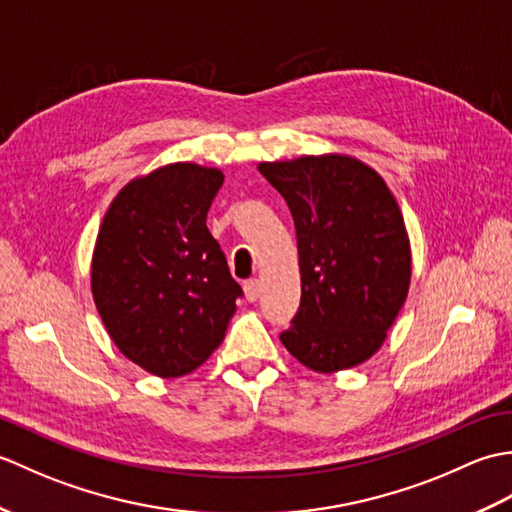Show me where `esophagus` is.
I'll return each mask as SVG.
<instances>
[{
  "label": "esophagus",
  "instance_id": "obj_1",
  "mask_svg": "<svg viewBox=\"0 0 512 512\" xmlns=\"http://www.w3.org/2000/svg\"><path fill=\"white\" fill-rule=\"evenodd\" d=\"M259 292H262V284H259L257 279H250L244 284V295L248 301H257L259 299Z\"/></svg>",
  "mask_w": 512,
  "mask_h": 512
}]
</instances>
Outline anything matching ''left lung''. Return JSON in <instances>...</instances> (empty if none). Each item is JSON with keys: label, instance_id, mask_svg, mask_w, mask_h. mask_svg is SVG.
I'll use <instances>...</instances> for the list:
<instances>
[{"label": "left lung", "instance_id": "1", "mask_svg": "<svg viewBox=\"0 0 512 512\" xmlns=\"http://www.w3.org/2000/svg\"><path fill=\"white\" fill-rule=\"evenodd\" d=\"M257 169L297 228L301 303L281 343L321 374L361 365L383 345L409 292L411 250L396 198L372 167L350 156Z\"/></svg>", "mask_w": 512, "mask_h": 512}]
</instances>
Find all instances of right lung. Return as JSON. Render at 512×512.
<instances>
[{
	"label": "right lung",
	"mask_w": 512,
	"mask_h": 512,
	"mask_svg": "<svg viewBox=\"0 0 512 512\" xmlns=\"http://www.w3.org/2000/svg\"><path fill=\"white\" fill-rule=\"evenodd\" d=\"M222 182L220 169L193 162L160 167L116 195L96 237L92 295L105 330L160 378L198 369L242 297L206 228Z\"/></svg>",
	"instance_id": "obj_1"
}]
</instances>
